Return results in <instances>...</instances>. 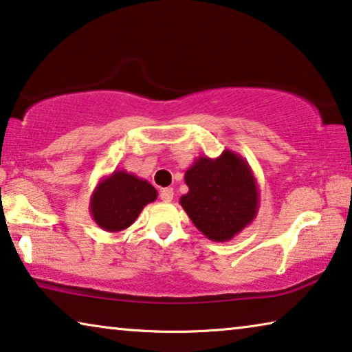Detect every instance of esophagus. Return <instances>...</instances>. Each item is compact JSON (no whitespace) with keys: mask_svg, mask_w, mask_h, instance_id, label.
I'll return each instance as SVG.
<instances>
[{"mask_svg":"<svg viewBox=\"0 0 352 352\" xmlns=\"http://www.w3.org/2000/svg\"><path fill=\"white\" fill-rule=\"evenodd\" d=\"M160 199L163 200V202H172V199H174V189H172V188L161 189Z\"/></svg>","mask_w":352,"mask_h":352,"instance_id":"34e87169","label":"esophagus"}]
</instances>
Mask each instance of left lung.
I'll return each instance as SVG.
<instances>
[{
	"label": "left lung",
	"mask_w": 352,
	"mask_h": 352,
	"mask_svg": "<svg viewBox=\"0 0 352 352\" xmlns=\"http://www.w3.org/2000/svg\"><path fill=\"white\" fill-rule=\"evenodd\" d=\"M189 191L180 205L199 232L224 243L255 219L260 189L248 161L232 150L217 158L199 156L185 172Z\"/></svg>",
	"instance_id": "obj_1"
}]
</instances>
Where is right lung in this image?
<instances>
[{"label":"right lung","instance_id":"obj_1","mask_svg":"<svg viewBox=\"0 0 352 352\" xmlns=\"http://www.w3.org/2000/svg\"><path fill=\"white\" fill-rule=\"evenodd\" d=\"M158 191L147 180L126 170H114L103 177L94 189L89 210L96 224L109 233L125 230L138 219Z\"/></svg>","mask_w":352,"mask_h":352}]
</instances>
